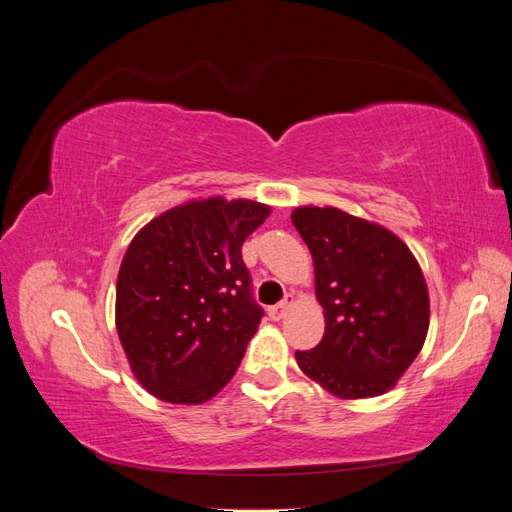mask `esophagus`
<instances>
[{"label":"esophagus","instance_id":"esophagus-1","mask_svg":"<svg viewBox=\"0 0 512 512\" xmlns=\"http://www.w3.org/2000/svg\"><path fill=\"white\" fill-rule=\"evenodd\" d=\"M292 294H286L284 297V301H280L277 305H273V307H269V316H271V320H282L284 318V314L288 312V307L292 305Z\"/></svg>","mask_w":512,"mask_h":512}]
</instances>
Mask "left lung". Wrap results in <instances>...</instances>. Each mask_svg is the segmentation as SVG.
<instances>
[{
	"label": "left lung",
	"instance_id": "left-lung-1",
	"mask_svg": "<svg viewBox=\"0 0 512 512\" xmlns=\"http://www.w3.org/2000/svg\"><path fill=\"white\" fill-rule=\"evenodd\" d=\"M314 258L324 335L297 350L305 376L342 399L382 395L421 352L429 292L421 267L391 230L335 207L292 211Z\"/></svg>",
	"mask_w": 512,
	"mask_h": 512
}]
</instances>
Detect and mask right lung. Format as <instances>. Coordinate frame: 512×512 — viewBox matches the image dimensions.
<instances>
[{
	"label": "right lung",
	"instance_id": "add662e5",
	"mask_svg": "<svg viewBox=\"0 0 512 512\" xmlns=\"http://www.w3.org/2000/svg\"><path fill=\"white\" fill-rule=\"evenodd\" d=\"M269 213L256 200L211 196L136 232L117 275L115 324L151 395L203 404L235 376L262 318L241 245Z\"/></svg>",
	"mask_w": 512,
	"mask_h": 512
}]
</instances>
